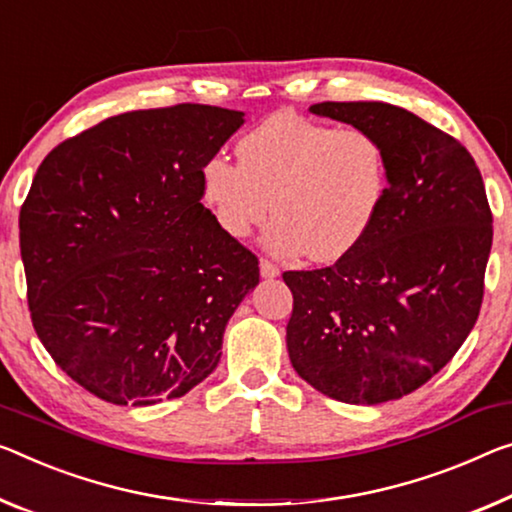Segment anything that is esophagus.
<instances>
[{"label":"esophagus","instance_id":"1","mask_svg":"<svg viewBox=\"0 0 512 512\" xmlns=\"http://www.w3.org/2000/svg\"><path fill=\"white\" fill-rule=\"evenodd\" d=\"M258 267H261V277L263 279H277L279 277V267L274 265V263H270V261H265V258H261V263H258Z\"/></svg>","mask_w":512,"mask_h":512}]
</instances>
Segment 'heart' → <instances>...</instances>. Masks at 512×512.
Returning a JSON list of instances; mask_svg holds the SVG:
<instances>
[{"mask_svg":"<svg viewBox=\"0 0 512 512\" xmlns=\"http://www.w3.org/2000/svg\"><path fill=\"white\" fill-rule=\"evenodd\" d=\"M240 162L215 155L201 192L219 229L247 238L267 212L263 235L274 256L309 254L334 263L361 245L389 187L387 151L373 132L281 112L238 141Z\"/></svg>","mask_w":512,"mask_h":512,"instance_id":"obj_1","label":"heart"}]
</instances>
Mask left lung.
<instances>
[{"label":"left lung","instance_id":"left-lung-1","mask_svg":"<svg viewBox=\"0 0 512 512\" xmlns=\"http://www.w3.org/2000/svg\"><path fill=\"white\" fill-rule=\"evenodd\" d=\"M311 114L373 132L389 187L373 229L332 267L283 272L290 364L325 396L380 405L426 384L476 325L492 212L460 141L389 102H318Z\"/></svg>","mask_w":512,"mask_h":512}]
</instances>
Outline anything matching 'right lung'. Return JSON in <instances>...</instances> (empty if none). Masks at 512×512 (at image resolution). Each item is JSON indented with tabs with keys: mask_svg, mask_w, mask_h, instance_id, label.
<instances>
[{
	"mask_svg": "<svg viewBox=\"0 0 512 512\" xmlns=\"http://www.w3.org/2000/svg\"><path fill=\"white\" fill-rule=\"evenodd\" d=\"M245 112L112 116L45 157L20 210L31 322L57 366L114 405L180 398L215 371L256 256L201 203Z\"/></svg>",
	"mask_w": 512,
	"mask_h": 512,
	"instance_id": "add662e5",
	"label": "right lung"
}]
</instances>
